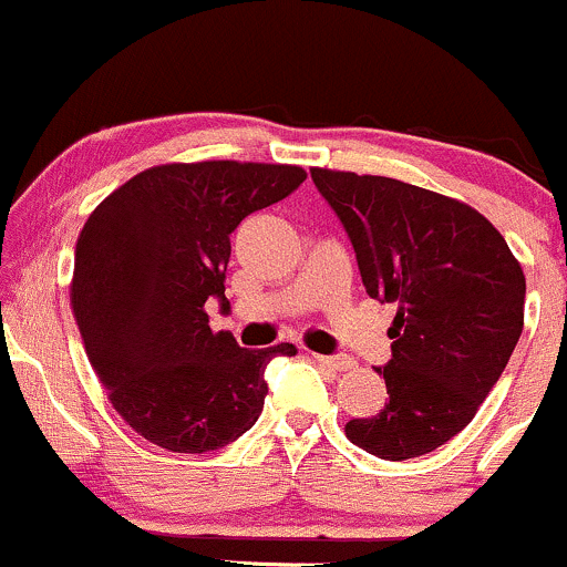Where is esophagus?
Returning <instances> with one entry per match:
<instances>
[{
	"label": "esophagus",
	"instance_id": "obj_1",
	"mask_svg": "<svg viewBox=\"0 0 567 567\" xmlns=\"http://www.w3.org/2000/svg\"><path fill=\"white\" fill-rule=\"evenodd\" d=\"M310 359L316 361V364L327 367V369H334V372H351L355 367L353 359H348V355H321V353H310Z\"/></svg>",
	"mask_w": 567,
	"mask_h": 567
}]
</instances>
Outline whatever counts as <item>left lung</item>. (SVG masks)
<instances>
[{
	"instance_id": "left-lung-1",
	"label": "left lung",
	"mask_w": 567,
	"mask_h": 567,
	"mask_svg": "<svg viewBox=\"0 0 567 567\" xmlns=\"http://www.w3.org/2000/svg\"><path fill=\"white\" fill-rule=\"evenodd\" d=\"M372 300L396 305L388 402L346 434L385 461L431 453L466 429L523 334L525 276L504 235L466 203L388 176L313 168Z\"/></svg>"
}]
</instances>
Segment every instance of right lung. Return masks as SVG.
I'll list each match as a JSON object with an SVG mask.
<instances>
[{
    "label": "right lung",
    "mask_w": 567,
    "mask_h": 567,
    "mask_svg": "<svg viewBox=\"0 0 567 567\" xmlns=\"http://www.w3.org/2000/svg\"><path fill=\"white\" fill-rule=\"evenodd\" d=\"M305 176L297 165H155L87 216L74 249V318L112 406L146 442L208 453L257 423L265 367L297 348H240L208 327V308L230 310L235 227Z\"/></svg>",
    "instance_id": "obj_1"
}]
</instances>
